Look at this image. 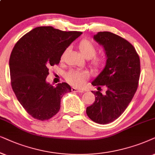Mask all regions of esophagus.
I'll use <instances>...</instances> for the list:
<instances>
[{
	"label": "esophagus",
	"instance_id": "esophagus-1",
	"mask_svg": "<svg viewBox=\"0 0 155 155\" xmlns=\"http://www.w3.org/2000/svg\"><path fill=\"white\" fill-rule=\"evenodd\" d=\"M71 91L72 92H76V93H79V94H82V93H84V91L77 89V88H74V87L71 88Z\"/></svg>",
	"mask_w": 155,
	"mask_h": 155
}]
</instances>
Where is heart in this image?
Segmentation results:
<instances>
[{
    "instance_id": "heart-1",
    "label": "heart",
    "mask_w": 155,
    "mask_h": 155,
    "mask_svg": "<svg viewBox=\"0 0 155 155\" xmlns=\"http://www.w3.org/2000/svg\"><path fill=\"white\" fill-rule=\"evenodd\" d=\"M78 49L86 59L90 60V65L94 70H98L104 64V59L101 57L96 56L97 49L93 43L86 39L80 41L78 45ZM68 49L64 51L61 57V61L64 59ZM89 78V74L86 71H77V70H70L66 74V80L70 85L74 87L80 88L85 85Z\"/></svg>"
}]
</instances>
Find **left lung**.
<instances>
[{
    "label": "left lung",
    "instance_id": "left-lung-1",
    "mask_svg": "<svg viewBox=\"0 0 155 155\" xmlns=\"http://www.w3.org/2000/svg\"><path fill=\"white\" fill-rule=\"evenodd\" d=\"M94 39L104 47L106 67L92 82L98 91H92L95 101L86 108V114L98 124H108L127 108L138 87L140 61L135 47L128 41L110 32H99ZM101 86L107 90L102 94Z\"/></svg>",
    "mask_w": 155,
    "mask_h": 155
}]
</instances>
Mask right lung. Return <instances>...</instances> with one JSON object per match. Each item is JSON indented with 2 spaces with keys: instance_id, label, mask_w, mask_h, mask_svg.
Masks as SVG:
<instances>
[{
  "instance_id": "add662e5",
  "label": "right lung",
  "mask_w": 155,
  "mask_h": 155,
  "mask_svg": "<svg viewBox=\"0 0 155 155\" xmlns=\"http://www.w3.org/2000/svg\"><path fill=\"white\" fill-rule=\"evenodd\" d=\"M82 34L61 31L51 26L38 27L22 37L13 47L9 66L11 86L18 101L29 115L39 120L59 112L61 99L71 92L69 84L47 83L49 69L59 64L66 49Z\"/></svg>"
}]
</instances>
